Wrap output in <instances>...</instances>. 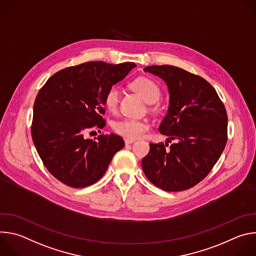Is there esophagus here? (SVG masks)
Instances as JSON below:
<instances>
[{"label":"esophagus","instance_id":"obj_1","mask_svg":"<svg viewBox=\"0 0 256 256\" xmlns=\"http://www.w3.org/2000/svg\"><path fill=\"white\" fill-rule=\"evenodd\" d=\"M136 142V140H134V138H124V142H126V144H132V142Z\"/></svg>","mask_w":256,"mask_h":256}]
</instances>
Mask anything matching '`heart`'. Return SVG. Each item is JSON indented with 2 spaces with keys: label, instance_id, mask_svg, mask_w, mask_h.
Here are the masks:
<instances>
[{
  "label": "heart",
  "instance_id": "heart-1",
  "mask_svg": "<svg viewBox=\"0 0 256 256\" xmlns=\"http://www.w3.org/2000/svg\"><path fill=\"white\" fill-rule=\"evenodd\" d=\"M132 88L138 93L146 102L150 104L155 103L161 96V89L159 85L148 77H140L136 79L132 84ZM120 97V89L118 85L109 87L104 93V104L109 112H116L118 109ZM116 132L126 136L128 138H136L142 136L149 130L147 122L134 118H122L112 124Z\"/></svg>",
  "mask_w": 256,
  "mask_h": 256
}]
</instances>
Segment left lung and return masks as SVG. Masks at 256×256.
<instances>
[{
    "label": "left lung",
    "mask_w": 256,
    "mask_h": 256,
    "mask_svg": "<svg viewBox=\"0 0 256 256\" xmlns=\"http://www.w3.org/2000/svg\"><path fill=\"white\" fill-rule=\"evenodd\" d=\"M163 79L170 100L159 132L168 142L150 144L142 160L144 175L165 192H182L200 182L223 153L228 140V116L214 88L200 76L174 66L144 68Z\"/></svg>",
    "instance_id": "8db88e82"
}]
</instances>
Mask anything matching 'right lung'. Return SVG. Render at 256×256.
<instances>
[{"label": "right lung", "mask_w": 256, "mask_h": 256, "mask_svg": "<svg viewBox=\"0 0 256 256\" xmlns=\"http://www.w3.org/2000/svg\"><path fill=\"white\" fill-rule=\"evenodd\" d=\"M134 66L88 62L58 70L40 90L33 105L32 140L48 172L64 184H94L124 147L116 134H101L96 140L85 134L105 126L104 93Z\"/></svg>", "instance_id": "obj_1"}]
</instances>
